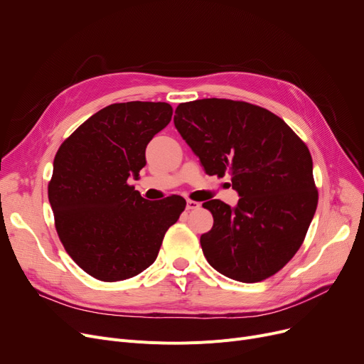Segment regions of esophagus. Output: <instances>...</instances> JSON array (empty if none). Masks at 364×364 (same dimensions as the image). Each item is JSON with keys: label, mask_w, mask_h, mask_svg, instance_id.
<instances>
[{"label": "esophagus", "mask_w": 364, "mask_h": 364, "mask_svg": "<svg viewBox=\"0 0 364 364\" xmlns=\"http://www.w3.org/2000/svg\"><path fill=\"white\" fill-rule=\"evenodd\" d=\"M200 208V203L196 202V200H187V209L188 211H192V209H199Z\"/></svg>", "instance_id": "esophagus-1"}]
</instances>
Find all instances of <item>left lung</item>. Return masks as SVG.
<instances>
[{
	"mask_svg": "<svg viewBox=\"0 0 364 364\" xmlns=\"http://www.w3.org/2000/svg\"><path fill=\"white\" fill-rule=\"evenodd\" d=\"M174 124L209 176H232L235 208L202 206L214 225L200 236L209 265L237 282L276 274L301 247L318 193L309 147L274 113L227 99L181 103Z\"/></svg>",
	"mask_w": 364,
	"mask_h": 364,
	"instance_id": "left-lung-1",
	"label": "left lung"
}]
</instances>
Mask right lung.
I'll use <instances>...</instances> for the list:
<instances>
[{
	"mask_svg": "<svg viewBox=\"0 0 364 364\" xmlns=\"http://www.w3.org/2000/svg\"><path fill=\"white\" fill-rule=\"evenodd\" d=\"M171 117L164 102L114 103L76 128L55 153L48 183L55 230L70 258L94 279L140 274L184 211L181 196L149 202L128 184Z\"/></svg>",
	"mask_w": 364,
	"mask_h": 364,
	"instance_id": "add662e5",
	"label": "right lung"
}]
</instances>
